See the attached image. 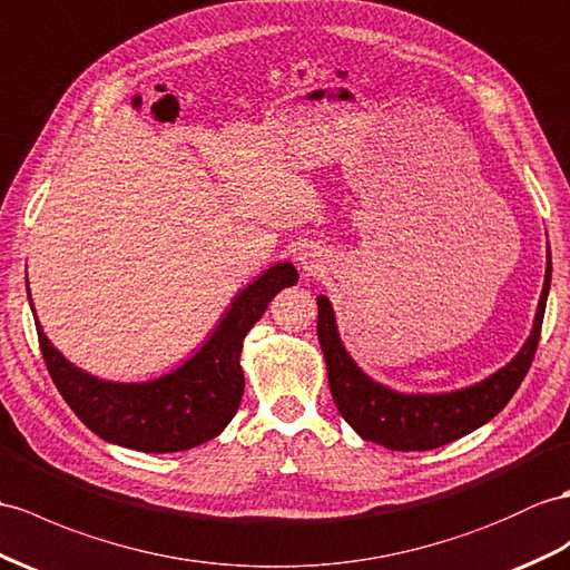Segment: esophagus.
I'll return each mask as SVG.
<instances>
[{
    "label": "esophagus",
    "instance_id": "1",
    "mask_svg": "<svg viewBox=\"0 0 570 570\" xmlns=\"http://www.w3.org/2000/svg\"><path fill=\"white\" fill-rule=\"evenodd\" d=\"M299 266H302L304 271H314V261H312L307 254H302V256H299Z\"/></svg>",
    "mask_w": 570,
    "mask_h": 570
}]
</instances>
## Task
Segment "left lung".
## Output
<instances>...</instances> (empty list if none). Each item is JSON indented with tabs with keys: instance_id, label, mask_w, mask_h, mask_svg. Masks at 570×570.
<instances>
[{
	"instance_id": "1",
	"label": "left lung",
	"mask_w": 570,
	"mask_h": 570,
	"mask_svg": "<svg viewBox=\"0 0 570 570\" xmlns=\"http://www.w3.org/2000/svg\"><path fill=\"white\" fill-rule=\"evenodd\" d=\"M549 285L551 254H547L544 287H541L532 333L520 353L491 377L448 394H404L367 377L343 348L328 297L318 295L316 333L326 357L333 404L360 438L377 442L386 450L423 452L469 435L471 430L489 423L498 411L505 409L530 370L539 345L541 322H544Z\"/></svg>"
}]
</instances>
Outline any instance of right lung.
Returning a JSON list of instances; mask_svg holds the SVG:
<instances>
[{
  "label": "right lung",
  "instance_id": "add662e5",
  "mask_svg": "<svg viewBox=\"0 0 570 570\" xmlns=\"http://www.w3.org/2000/svg\"><path fill=\"white\" fill-rule=\"evenodd\" d=\"M293 263H277L234 297L213 336L184 365L149 382H106L55 348L38 324L40 353L50 377L79 421L91 433L137 452H180L217 438L229 425L244 396L239 365L246 333L283 287L297 283ZM31 299V289H29Z\"/></svg>",
  "mask_w": 570,
  "mask_h": 570
}]
</instances>
